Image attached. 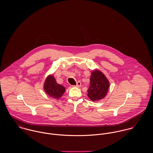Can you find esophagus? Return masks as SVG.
Instances as JSON below:
<instances>
[{
    "label": "esophagus",
    "instance_id": "1",
    "mask_svg": "<svg viewBox=\"0 0 153 153\" xmlns=\"http://www.w3.org/2000/svg\"><path fill=\"white\" fill-rule=\"evenodd\" d=\"M80 86H81V82H77L76 84V85H75L76 87H80Z\"/></svg>",
    "mask_w": 153,
    "mask_h": 153
}]
</instances>
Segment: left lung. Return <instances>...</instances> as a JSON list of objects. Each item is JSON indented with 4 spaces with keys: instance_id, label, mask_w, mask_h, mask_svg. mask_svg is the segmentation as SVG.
Returning a JSON list of instances; mask_svg holds the SVG:
<instances>
[{
    "instance_id": "1",
    "label": "left lung",
    "mask_w": 153,
    "mask_h": 153,
    "mask_svg": "<svg viewBox=\"0 0 153 153\" xmlns=\"http://www.w3.org/2000/svg\"><path fill=\"white\" fill-rule=\"evenodd\" d=\"M109 87V82L105 74L96 69L92 71L90 85L87 95L92 101H97L105 97Z\"/></svg>"
}]
</instances>
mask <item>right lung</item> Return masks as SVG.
<instances>
[{"label": "right lung", "instance_id": "add662e5", "mask_svg": "<svg viewBox=\"0 0 153 153\" xmlns=\"http://www.w3.org/2000/svg\"><path fill=\"white\" fill-rule=\"evenodd\" d=\"M44 90L49 96L56 100L60 98L66 90L63 85L57 83L53 74L49 75L46 78Z\"/></svg>", "mask_w": 153, "mask_h": 153}]
</instances>
